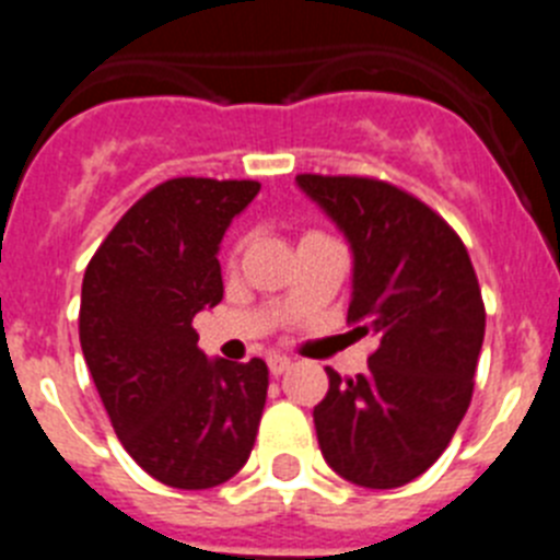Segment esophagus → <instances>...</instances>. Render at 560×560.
Wrapping results in <instances>:
<instances>
[{
    "label": "esophagus",
    "mask_w": 560,
    "mask_h": 560,
    "mask_svg": "<svg viewBox=\"0 0 560 560\" xmlns=\"http://www.w3.org/2000/svg\"><path fill=\"white\" fill-rule=\"evenodd\" d=\"M266 361H269V373L271 375H283L285 373V370H289L291 368V359H289V355H269V359H266Z\"/></svg>",
    "instance_id": "1"
}]
</instances>
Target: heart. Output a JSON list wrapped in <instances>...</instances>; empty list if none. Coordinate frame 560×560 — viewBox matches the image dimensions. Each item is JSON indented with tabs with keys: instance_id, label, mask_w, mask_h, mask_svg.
<instances>
[{
	"instance_id": "heart-1",
	"label": "heart",
	"mask_w": 560,
	"mask_h": 560,
	"mask_svg": "<svg viewBox=\"0 0 560 560\" xmlns=\"http://www.w3.org/2000/svg\"><path fill=\"white\" fill-rule=\"evenodd\" d=\"M308 235H323V232H308ZM308 235H305V237H308ZM237 249H241V244L232 246V252H237Z\"/></svg>"
}]
</instances>
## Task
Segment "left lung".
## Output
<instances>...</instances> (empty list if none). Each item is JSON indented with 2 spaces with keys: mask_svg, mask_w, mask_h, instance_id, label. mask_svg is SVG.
I'll use <instances>...</instances> for the list:
<instances>
[{
  "mask_svg": "<svg viewBox=\"0 0 560 560\" xmlns=\"http://www.w3.org/2000/svg\"><path fill=\"white\" fill-rule=\"evenodd\" d=\"M296 185L353 249L348 323L378 336L368 373L314 407L325 463L361 488H398L432 468L468 412L485 305L457 232L412 192L373 176L300 173Z\"/></svg>",
  "mask_w": 560,
  "mask_h": 560,
  "instance_id": "1",
  "label": "left lung"
}]
</instances>
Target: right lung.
I'll return each instance as SVG.
<instances>
[{
	"label": "right lung",
	"instance_id": "obj_1",
	"mask_svg": "<svg viewBox=\"0 0 560 560\" xmlns=\"http://www.w3.org/2000/svg\"><path fill=\"white\" fill-rule=\"evenodd\" d=\"M257 190L252 179L162 182L83 275L78 330L108 420L142 471L182 491L235 477L266 407V361H210L192 330L224 296L219 244Z\"/></svg>",
	"mask_w": 560,
	"mask_h": 560
}]
</instances>
